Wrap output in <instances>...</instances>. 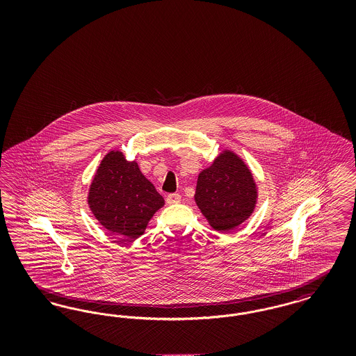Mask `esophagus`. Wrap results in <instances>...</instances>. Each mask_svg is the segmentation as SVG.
<instances>
[{"label":"esophagus","mask_w":356,"mask_h":356,"mask_svg":"<svg viewBox=\"0 0 356 356\" xmlns=\"http://www.w3.org/2000/svg\"><path fill=\"white\" fill-rule=\"evenodd\" d=\"M181 196L179 193H170L167 196V203L168 204H177L180 203Z\"/></svg>","instance_id":"34e87169"}]
</instances>
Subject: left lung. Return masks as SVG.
<instances>
[{"mask_svg": "<svg viewBox=\"0 0 356 356\" xmlns=\"http://www.w3.org/2000/svg\"><path fill=\"white\" fill-rule=\"evenodd\" d=\"M195 202L209 225L229 232L254 213L257 186L240 156L224 149L197 177Z\"/></svg>", "mask_w": 356, "mask_h": 356, "instance_id": "1", "label": "left lung"}]
</instances>
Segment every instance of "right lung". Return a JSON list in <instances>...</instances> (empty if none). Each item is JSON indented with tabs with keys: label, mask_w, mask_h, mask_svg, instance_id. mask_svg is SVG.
Masks as SVG:
<instances>
[{
	"label": "right lung",
	"mask_w": 356,
	"mask_h": 356,
	"mask_svg": "<svg viewBox=\"0 0 356 356\" xmlns=\"http://www.w3.org/2000/svg\"><path fill=\"white\" fill-rule=\"evenodd\" d=\"M88 205L111 234L135 240L144 234L164 199L136 161H128L121 151H111L104 156L90 183Z\"/></svg>",
	"instance_id": "1"
}]
</instances>
